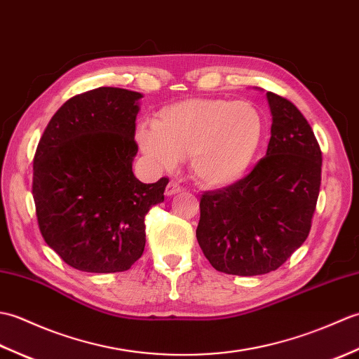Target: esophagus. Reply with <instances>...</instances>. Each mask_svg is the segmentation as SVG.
<instances>
[{
	"instance_id": "34e87169",
	"label": "esophagus",
	"mask_w": 359,
	"mask_h": 359,
	"mask_svg": "<svg viewBox=\"0 0 359 359\" xmlns=\"http://www.w3.org/2000/svg\"><path fill=\"white\" fill-rule=\"evenodd\" d=\"M182 191V188L179 184H175V182H170V184L166 185V189H165V194L170 197V196H174Z\"/></svg>"
}]
</instances>
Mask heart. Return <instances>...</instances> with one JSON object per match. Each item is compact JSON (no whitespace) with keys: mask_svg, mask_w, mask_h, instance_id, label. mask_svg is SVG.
Masks as SVG:
<instances>
[{"mask_svg":"<svg viewBox=\"0 0 359 359\" xmlns=\"http://www.w3.org/2000/svg\"><path fill=\"white\" fill-rule=\"evenodd\" d=\"M264 139V117L248 102L189 98L160 109L152 126H140L137 143L158 168L188 157L194 180L205 188L239 182Z\"/></svg>","mask_w":359,"mask_h":359,"instance_id":"1","label":"heart"}]
</instances>
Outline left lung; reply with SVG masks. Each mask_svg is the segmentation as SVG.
<instances>
[{"instance_id": "1", "label": "left lung", "mask_w": 359, "mask_h": 359, "mask_svg": "<svg viewBox=\"0 0 359 359\" xmlns=\"http://www.w3.org/2000/svg\"><path fill=\"white\" fill-rule=\"evenodd\" d=\"M271 137L247 177L207 191L196 230L217 271L257 276L278 270L306 242L321 187L323 154L309 121L287 98L266 93Z\"/></svg>"}]
</instances>
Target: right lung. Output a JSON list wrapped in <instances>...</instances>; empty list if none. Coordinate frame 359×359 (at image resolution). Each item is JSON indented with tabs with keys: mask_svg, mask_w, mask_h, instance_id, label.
<instances>
[{
	"mask_svg": "<svg viewBox=\"0 0 359 359\" xmlns=\"http://www.w3.org/2000/svg\"><path fill=\"white\" fill-rule=\"evenodd\" d=\"M143 95L98 88L69 98L36 147L32 194L46 243L80 271H126L143 255L144 216L163 202L168 179L133 172Z\"/></svg>",
	"mask_w": 359,
	"mask_h": 359,
	"instance_id": "1",
	"label": "right lung"
}]
</instances>
